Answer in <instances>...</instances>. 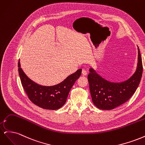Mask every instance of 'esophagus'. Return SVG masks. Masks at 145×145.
<instances>
[{
	"label": "esophagus",
	"mask_w": 145,
	"mask_h": 145,
	"mask_svg": "<svg viewBox=\"0 0 145 145\" xmlns=\"http://www.w3.org/2000/svg\"><path fill=\"white\" fill-rule=\"evenodd\" d=\"M82 73L83 76H86L87 74V72L85 69H82Z\"/></svg>",
	"instance_id": "obj_1"
}]
</instances>
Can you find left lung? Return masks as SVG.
Wrapping results in <instances>:
<instances>
[{
    "label": "left lung",
    "mask_w": 145,
    "mask_h": 145,
    "mask_svg": "<svg viewBox=\"0 0 145 145\" xmlns=\"http://www.w3.org/2000/svg\"><path fill=\"white\" fill-rule=\"evenodd\" d=\"M143 72L142 57L138 47V63L136 71L126 81L114 83L104 79L93 68L88 75L92 100L96 107L111 110L127 102L138 88Z\"/></svg>",
    "instance_id": "8db88e82"
}]
</instances>
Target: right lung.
<instances>
[{
  "instance_id": "1",
  "label": "right lung",
  "mask_w": 145,
  "mask_h": 145,
  "mask_svg": "<svg viewBox=\"0 0 145 145\" xmlns=\"http://www.w3.org/2000/svg\"><path fill=\"white\" fill-rule=\"evenodd\" d=\"M18 68L22 85L29 99L37 106L50 110L63 106L71 88L82 74V69H79L59 84L46 86L39 85L28 78L22 69L19 61Z\"/></svg>"
}]
</instances>
